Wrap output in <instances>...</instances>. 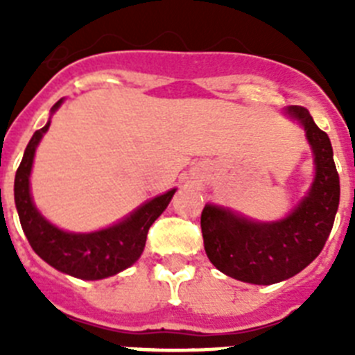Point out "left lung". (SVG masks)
<instances>
[{"mask_svg": "<svg viewBox=\"0 0 355 355\" xmlns=\"http://www.w3.org/2000/svg\"><path fill=\"white\" fill-rule=\"evenodd\" d=\"M288 114L302 122L315 153V183L302 202L284 220L272 224L247 220L211 205L200 213L209 261L243 283L274 284L304 270L324 249L340 205V175L327 133L302 106H290Z\"/></svg>", "mask_w": 355, "mask_h": 355, "instance_id": "obj_1", "label": "left lung"}]
</instances>
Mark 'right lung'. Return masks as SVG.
I'll list each match as a JSON object with an SVG mask.
<instances>
[{
  "label": "right lung",
  "instance_id": "right-lung-1",
  "mask_svg": "<svg viewBox=\"0 0 355 355\" xmlns=\"http://www.w3.org/2000/svg\"><path fill=\"white\" fill-rule=\"evenodd\" d=\"M60 103L58 101L53 106V112L60 106ZM48 128L49 122L33 133L24 150L21 165L15 172L14 197L21 227L30 241L31 249L56 270L87 281L119 274L140 258L146 247L149 227L155 224L163 209L167 208L175 190L155 197L114 227L87 234L65 233L49 224L37 211L30 196V172L35 147Z\"/></svg>",
  "mask_w": 355,
  "mask_h": 355
}]
</instances>
